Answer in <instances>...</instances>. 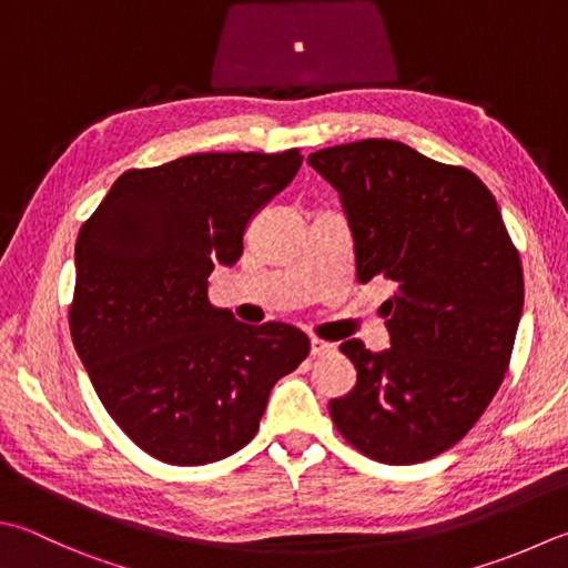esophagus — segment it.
<instances>
[{
	"instance_id": "esophagus-1",
	"label": "esophagus",
	"mask_w": 568,
	"mask_h": 568,
	"mask_svg": "<svg viewBox=\"0 0 568 568\" xmlns=\"http://www.w3.org/2000/svg\"><path fill=\"white\" fill-rule=\"evenodd\" d=\"M328 353H336V344H328V341H321V338H312V356H328Z\"/></svg>"
}]
</instances>
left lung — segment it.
<instances>
[{
    "instance_id": "left-lung-1",
    "label": "left lung",
    "mask_w": 568,
    "mask_h": 568,
    "mask_svg": "<svg viewBox=\"0 0 568 568\" xmlns=\"http://www.w3.org/2000/svg\"><path fill=\"white\" fill-rule=\"evenodd\" d=\"M308 165L341 195L358 282L395 286L381 306L390 348L341 344L358 376L331 417L371 459L425 463L463 440L505 378L524 306L519 252L465 168L385 138L324 148Z\"/></svg>"
}]
</instances>
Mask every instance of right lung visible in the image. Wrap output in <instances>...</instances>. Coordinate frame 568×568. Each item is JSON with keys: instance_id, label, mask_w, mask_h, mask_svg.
<instances>
[{"instance_id": "add662e5", "label": "right lung", "mask_w": 568, "mask_h": 568, "mask_svg": "<svg viewBox=\"0 0 568 568\" xmlns=\"http://www.w3.org/2000/svg\"><path fill=\"white\" fill-rule=\"evenodd\" d=\"M302 153H195L125 170L77 240L71 338L103 408L160 463L237 453L274 383L308 356L288 324L247 326L207 298L242 256L250 220L292 183Z\"/></svg>"}]
</instances>
